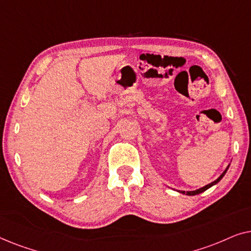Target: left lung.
<instances>
[{"mask_svg":"<svg viewBox=\"0 0 251 251\" xmlns=\"http://www.w3.org/2000/svg\"><path fill=\"white\" fill-rule=\"evenodd\" d=\"M228 167H229V166H228ZM228 167H227V168H226V169H225V171H224V173H223V174L221 175V176H219V177L217 178V179H216L215 181H212V183H210V184H208V185H205V186H204V187H201V188H199V190H197V191H191V192H186V194H187V195H197V194H200V193H202V192H204L205 190H208V188H210L211 186H214V185H215V184H217V183H218V181H219V180H221L223 177H224V175L226 174V171H227V169H228ZM180 193H183V194H185V191H181V192H180Z\"/></svg>","mask_w":251,"mask_h":251,"instance_id":"obj_1","label":"left lung"}]
</instances>
